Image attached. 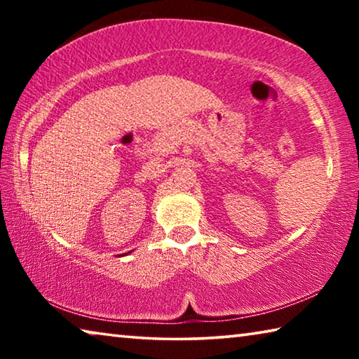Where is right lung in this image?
<instances>
[{
  "instance_id": "right-lung-1",
  "label": "right lung",
  "mask_w": 359,
  "mask_h": 359,
  "mask_svg": "<svg viewBox=\"0 0 359 359\" xmlns=\"http://www.w3.org/2000/svg\"><path fill=\"white\" fill-rule=\"evenodd\" d=\"M128 253H130V252H128Z\"/></svg>"
}]
</instances>
